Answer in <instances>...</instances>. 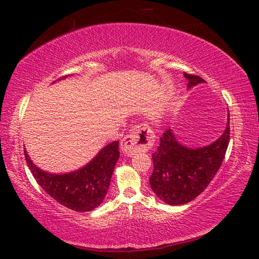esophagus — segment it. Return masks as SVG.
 Instances as JSON below:
<instances>
[{"instance_id": "obj_1", "label": "esophagus", "mask_w": 259, "mask_h": 259, "mask_svg": "<svg viewBox=\"0 0 259 259\" xmlns=\"http://www.w3.org/2000/svg\"><path fill=\"white\" fill-rule=\"evenodd\" d=\"M155 136L147 124L135 126L133 133L125 136L121 142L122 152L125 155L133 156L139 152H146L154 144Z\"/></svg>"}]
</instances>
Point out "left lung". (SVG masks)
<instances>
[{
	"mask_svg": "<svg viewBox=\"0 0 259 259\" xmlns=\"http://www.w3.org/2000/svg\"><path fill=\"white\" fill-rule=\"evenodd\" d=\"M187 89L204 83L203 78L184 73ZM230 142V112L224 133L204 146H185L168 129L160 138V146L152 154L154 170L150 177L153 192L170 205L191 202L202 193L217 174Z\"/></svg>",
	"mask_w": 259,
	"mask_h": 259,
	"instance_id": "left-lung-1",
	"label": "left lung"
}]
</instances>
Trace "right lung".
I'll use <instances>...</instances> for the list:
<instances>
[{
    "mask_svg": "<svg viewBox=\"0 0 259 259\" xmlns=\"http://www.w3.org/2000/svg\"><path fill=\"white\" fill-rule=\"evenodd\" d=\"M119 157V142H113L103 147L93 160L80 169L65 174H52L38 168L25 148L26 162L38 185L57 202L75 211H91L102 204Z\"/></svg>",
    "mask_w": 259,
    "mask_h": 259,
    "instance_id": "add662e5",
    "label": "right lung"
}]
</instances>
